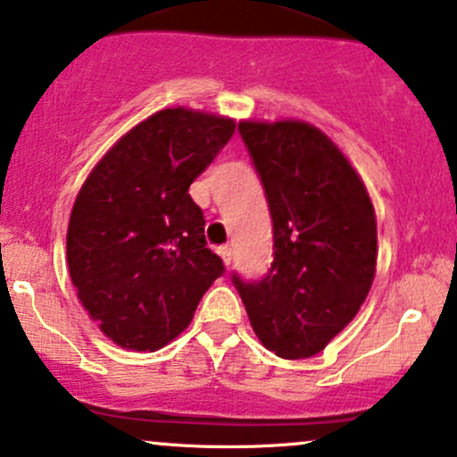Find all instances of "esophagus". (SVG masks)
<instances>
[{
    "label": "esophagus",
    "mask_w": 457,
    "mask_h": 457,
    "mask_svg": "<svg viewBox=\"0 0 457 457\" xmlns=\"http://www.w3.org/2000/svg\"><path fill=\"white\" fill-rule=\"evenodd\" d=\"M219 253H220V258H223L225 264H232L234 252H232V247H229V245H223V247H219Z\"/></svg>",
    "instance_id": "esophagus-1"
}]
</instances>
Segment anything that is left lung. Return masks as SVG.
I'll return each instance as SVG.
<instances>
[{
    "instance_id": "1",
    "label": "left lung",
    "mask_w": 457,
    "mask_h": 457,
    "mask_svg": "<svg viewBox=\"0 0 457 457\" xmlns=\"http://www.w3.org/2000/svg\"><path fill=\"white\" fill-rule=\"evenodd\" d=\"M273 220V262L232 282L255 336L286 360L325 349L367 299L378 225L362 179L343 152L302 121L238 123Z\"/></svg>"
}]
</instances>
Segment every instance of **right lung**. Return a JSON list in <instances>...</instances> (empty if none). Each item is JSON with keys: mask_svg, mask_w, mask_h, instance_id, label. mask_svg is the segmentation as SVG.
I'll return each mask as SVG.
<instances>
[{"mask_svg": "<svg viewBox=\"0 0 457 457\" xmlns=\"http://www.w3.org/2000/svg\"><path fill=\"white\" fill-rule=\"evenodd\" d=\"M232 119L167 108L104 155L75 199L67 262L84 310L125 349L155 351L188 328L225 273L188 188L234 134Z\"/></svg>", "mask_w": 457, "mask_h": 457, "instance_id": "right-lung-1", "label": "right lung"}]
</instances>
